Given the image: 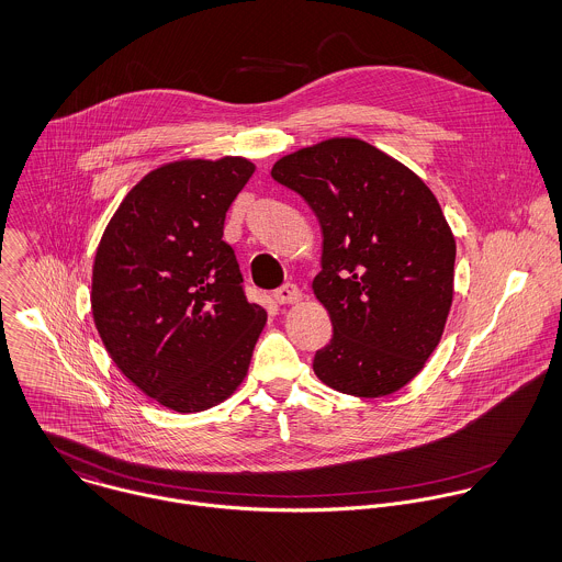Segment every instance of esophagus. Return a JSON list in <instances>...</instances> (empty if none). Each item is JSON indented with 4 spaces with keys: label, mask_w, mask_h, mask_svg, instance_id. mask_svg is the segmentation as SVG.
Wrapping results in <instances>:
<instances>
[{
    "label": "esophagus",
    "mask_w": 562,
    "mask_h": 562,
    "mask_svg": "<svg viewBox=\"0 0 562 562\" xmlns=\"http://www.w3.org/2000/svg\"><path fill=\"white\" fill-rule=\"evenodd\" d=\"M302 297L304 295L295 284H284L278 291H273V300L278 304H297V302H302Z\"/></svg>",
    "instance_id": "obj_1"
}]
</instances>
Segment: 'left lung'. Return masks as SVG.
Wrapping results in <instances>:
<instances>
[{
    "instance_id": "left-lung-1",
    "label": "left lung",
    "mask_w": 562,
    "mask_h": 562,
    "mask_svg": "<svg viewBox=\"0 0 562 562\" xmlns=\"http://www.w3.org/2000/svg\"><path fill=\"white\" fill-rule=\"evenodd\" d=\"M271 176L317 215L324 249L313 280L335 335L317 378L353 397L406 386L443 337L456 240L426 182L382 149L337 136L282 156Z\"/></svg>"
}]
</instances>
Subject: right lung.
<instances>
[{
    "instance_id": "right-lung-1",
    "label": "right lung",
    "mask_w": 562,
    "mask_h": 562,
    "mask_svg": "<svg viewBox=\"0 0 562 562\" xmlns=\"http://www.w3.org/2000/svg\"><path fill=\"white\" fill-rule=\"evenodd\" d=\"M254 169L240 156L160 165L98 245L91 308L102 342L134 386L176 413L227 400L267 324L224 240L225 213Z\"/></svg>"
}]
</instances>
